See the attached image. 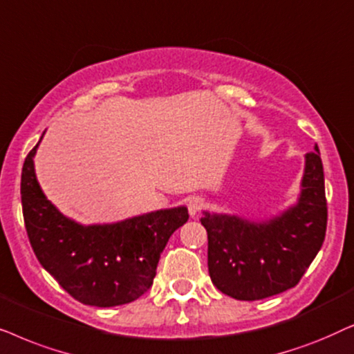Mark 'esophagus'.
<instances>
[{
	"label": "esophagus",
	"instance_id": "34e87169",
	"mask_svg": "<svg viewBox=\"0 0 354 354\" xmlns=\"http://www.w3.org/2000/svg\"><path fill=\"white\" fill-rule=\"evenodd\" d=\"M205 207V202L201 199V197H191L189 202H187V210H189L191 216H196L199 212Z\"/></svg>",
	"mask_w": 354,
	"mask_h": 354
}]
</instances>
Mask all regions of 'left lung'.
Returning <instances> with one entry per match:
<instances>
[{
    "mask_svg": "<svg viewBox=\"0 0 354 354\" xmlns=\"http://www.w3.org/2000/svg\"><path fill=\"white\" fill-rule=\"evenodd\" d=\"M209 275L221 293L256 301L298 285L322 248L327 230L324 167L315 144L306 153L298 201L268 220L204 212Z\"/></svg>",
    "mask_w": 354,
    "mask_h": 354,
    "instance_id": "left-lung-1",
    "label": "left lung"
}]
</instances>
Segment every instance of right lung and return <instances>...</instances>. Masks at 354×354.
Returning <instances> with one entry per match:
<instances>
[{
    "instance_id": "add662e5",
    "label": "right lung",
    "mask_w": 354,
    "mask_h": 354,
    "mask_svg": "<svg viewBox=\"0 0 354 354\" xmlns=\"http://www.w3.org/2000/svg\"><path fill=\"white\" fill-rule=\"evenodd\" d=\"M39 144L24 162L21 196L27 236L41 267L82 304L113 308L138 299L152 286L169 236L189 218L187 209H160L115 223H77L46 199L37 181Z\"/></svg>"
}]
</instances>
